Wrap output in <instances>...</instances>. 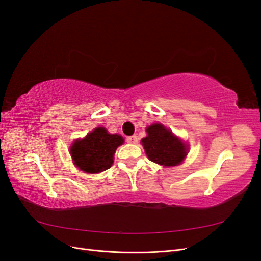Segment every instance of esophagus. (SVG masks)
Masks as SVG:
<instances>
[{
  "label": "esophagus",
  "mask_w": 261,
  "mask_h": 261,
  "mask_svg": "<svg viewBox=\"0 0 261 261\" xmlns=\"http://www.w3.org/2000/svg\"><path fill=\"white\" fill-rule=\"evenodd\" d=\"M126 141H127L128 144H132V145H135V144H137V137L136 136H129V137H127L126 138Z\"/></svg>",
  "instance_id": "1"
}]
</instances>
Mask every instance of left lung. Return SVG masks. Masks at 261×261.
<instances>
[{
  "instance_id": "obj_1",
  "label": "left lung",
  "mask_w": 261,
  "mask_h": 261,
  "mask_svg": "<svg viewBox=\"0 0 261 261\" xmlns=\"http://www.w3.org/2000/svg\"><path fill=\"white\" fill-rule=\"evenodd\" d=\"M147 137L141 139L145 151L154 163L174 167L186 156V146L161 124H153L146 129Z\"/></svg>"
}]
</instances>
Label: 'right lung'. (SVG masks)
<instances>
[{"label":"right lung","mask_w":261,"mask_h":261,"mask_svg":"<svg viewBox=\"0 0 261 261\" xmlns=\"http://www.w3.org/2000/svg\"><path fill=\"white\" fill-rule=\"evenodd\" d=\"M124 143L122 136L109 134L98 127L84 139H78L70 148L73 161L86 173H100L111 168L116 148Z\"/></svg>","instance_id":"obj_1"}]
</instances>
